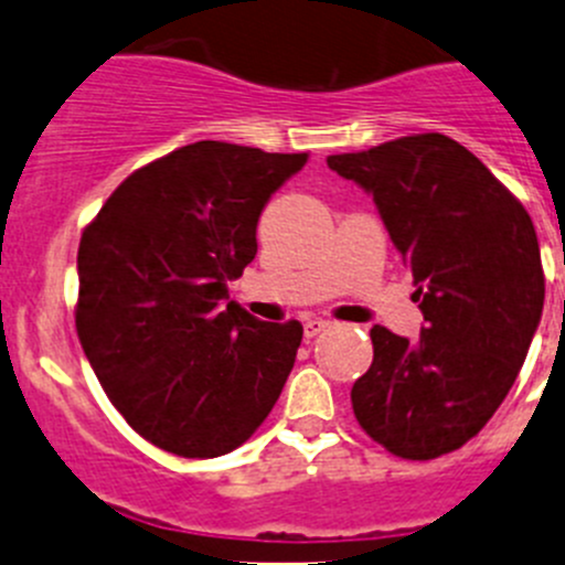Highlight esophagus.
<instances>
[{"label": "esophagus", "instance_id": "obj_1", "mask_svg": "<svg viewBox=\"0 0 565 565\" xmlns=\"http://www.w3.org/2000/svg\"><path fill=\"white\" fill-rule=\"evenodd\" d=\"M324 328H330L328 319H319V317L306 319V322H303V333H306V339H315V335L322 333Z\"/></svg>", "mask_w": 565, "mask_h": 565}]
</instances>
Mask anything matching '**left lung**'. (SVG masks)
<instances>
[{"mask_svg":"<svg viewBox=\"0 0 565 565\" xmlns=\"http://www.w3.org/2000/svg\"><path fill=\"white\" fill-rule=\"evenodd\" d=\"M328 167L366 188L424 311L415 341L372 328L374 361L352 413L402 459L465 446L503 404L544 309V267L527 210L467 147L413 134Z\"/></svg>","mask_w":565,"mask_h":565,"instance_id":"left-lung-1","label":"left lung"}]
</instances>
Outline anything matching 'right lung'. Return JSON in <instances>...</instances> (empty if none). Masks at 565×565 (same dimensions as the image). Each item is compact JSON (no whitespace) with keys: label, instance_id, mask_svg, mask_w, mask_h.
<instances>
[{"label":"right lung","instance_id":"1","mask_svg":"<svg viewBox=\"0 0 565 565\" xmlns=\"http://www.w3.org/2000/svg\"><path fill=\"white\" fill-rule=\"evenodd\" d=\"M309 152L185 145L125 177L78 243L76 330L128 426L213 459L270 415L303 324L262 322L226 284L256 256V221Z\"/></svg>","mask_w":565,"mask_h":565}]
</instances>
